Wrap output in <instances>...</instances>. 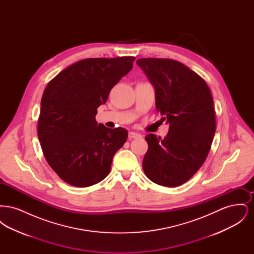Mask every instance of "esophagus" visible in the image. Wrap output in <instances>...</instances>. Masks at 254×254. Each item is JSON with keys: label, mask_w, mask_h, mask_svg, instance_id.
Returning a JSON list of instances; mask_svg holds the SVG:
<instances>
[{"label": "esophagus", "mask_w": 254, "mask_h": 254, "mask_svg": "<svg viewBox=\"0 0 254 254\" xmlns=\"http://www.w3.org/2000/svg\"><path fill=\"white\" fill-rule=\"evenodd\" d=\"M141 137H142V135L139 134V133L133 132V131H130V132L128 133V138L130 140L131 139H138V138H141Z\"/></svg>", "instance_id": "esophagus-1"}]
</instances>
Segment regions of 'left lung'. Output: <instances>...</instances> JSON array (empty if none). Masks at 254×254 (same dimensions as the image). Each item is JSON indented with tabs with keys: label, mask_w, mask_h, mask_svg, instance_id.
<instances>
[{
	"label": "left lung",
	"mask_w": 254,
	"mask_h": 254,
	"mask_svg": "<svg viewBox=\"0 0 254 254\" xmlns=\"http://www.w3.org/2000/svg\"><path fill=\"white\" fill-rule=\"evenodd\" d=\"M136 64L155 89L156 109L169 133L145 136L143 169L150 181L174 188L189 181L204 164L215 134V111L205 81L177 61L142 58Z\"/></svg>",
	"instance_id": "8db88e82"
}]
</instances>
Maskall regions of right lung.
Wrapping results in <instances>:
<instances>
[{"instance_id":"add662e5","label":"right lung","mask_w":254,"mask_h":254,"mask_svg":"<svg viewBox=\"0 0 254 254\" xmlns=\"http://www.w3.org/2000/svg\"><path fill=\"white\" fill-rule=\"evenodd\" d=\"M134 57L89 58L61 71L41 101L38 138L49 166L62 180L85 188L109 175L114 154L127 139L123 127L95 120L111 88L132 68Z\"/></svg>"}]
</instances>
